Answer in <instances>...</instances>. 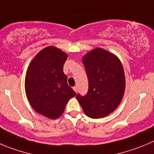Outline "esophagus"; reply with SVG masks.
<instances>
[{
  "instance_id": "1",
  "label": "esophagus",
  "mask_w": 154,
  "mask_h": 154,
  "mask_svg": "<svg viewBox=\"0 0 154 154\" xmlns=\"http://www.w3.org/2000/svg\"><path fill=\"white\" fill-rule=\"evenodd\" d=\"M73 89H74V91H75V92L77 91V86H75V87H73Z\"/></svg>"
}]
</instances>
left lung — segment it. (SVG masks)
<instances>
[{
	"mask_svg": "<svg viewBox=\"0 0 154 154\" xmlns=\"http://www.w3.org/2000/svg\"><path fill=\"white\" fill-rule=\"evenodd\" d=\"M88 78V91L76 98L84 113L100 119L112 112L120 104L125 88L124 70L116 56L96 48L83 57Z\"/></svg>",
	"mask_w": 154,
	"mask_h": 154,
	"instance_id": "left-lung-1",
	"label": "left lung"
}]
</instances>
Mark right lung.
<instances>
[{"instance_id": "right-lung-1", "label": "right lung", "mask_w": 154, "mask_h": 154, "mask_svg": "<svg viewBox=\"0 0 154 154\" xmlns=\"http://www.w3.org/2000/svg\"><path fill=\"white\" fill-rule=\"evenodd\" d=\"M67 57L58 48L47 47L34 57L26 75V93L30 105L51 119L61 116L69 100L76 96L63 72Z\"/></svg>"}]
</instances>
